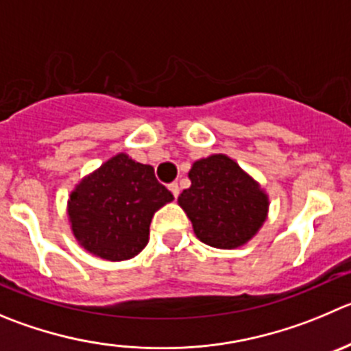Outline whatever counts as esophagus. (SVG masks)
I'll list each match as a JSON object with an SVG mask.
<instances>
[{
    "mask_svg": "<svg viewBox=\"0 0 351 351\" xmlns=\"http://www.w3.org/2000/svg\"><path fill=\"white\" fill-rule=\"evenodd\" d=\"M169 189H170V191H172V195L176 196V198H178L179 193H181V189H179L178 182H172V184H169Z\"/></svg>",
    "mask_w": 351,
    "mask_h": 351,
    "instance_id": "obj_1",
    "label": "esophagus"
}]
</instances>
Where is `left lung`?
Here are the masks:
<instances>
[{
  "label": "left lung",
  "mask_w": 351,
  "mask_h": 351,
  "mask_svg": "<svg viewBox=\"0 0 351 351\" xmlns=\"http://www.w3.org/2000/svg\"><path fill=\"white\" fill-rule=\"evenodd\" d=\"M191 188L178 198L195 234L205 245L232 250L258 232L269 212V198L258 182L234 160L210 155L193 163Z\"/></svg>",
  "instance_id": "8db88e82"
}]
</instances>
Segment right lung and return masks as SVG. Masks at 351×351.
<instances>
[{
	"mask_svg": "<svg viewBox=\"0 0 351 351\" xmlns=\"http://www.w3.org/2000/svg\"><path fill=\"white\" fill-rule=\"evenodd\" d=\"M172 199V193L156 181L152 165L119 153L75 186L66 212L82 248L120 262L148 245L153 215Z\"/></svg>",
	"mask_w": 351,
	"mask_h": 351,
	"instance_id": "right-lung-1",
	"label": "right lung"
}]
</instances>
